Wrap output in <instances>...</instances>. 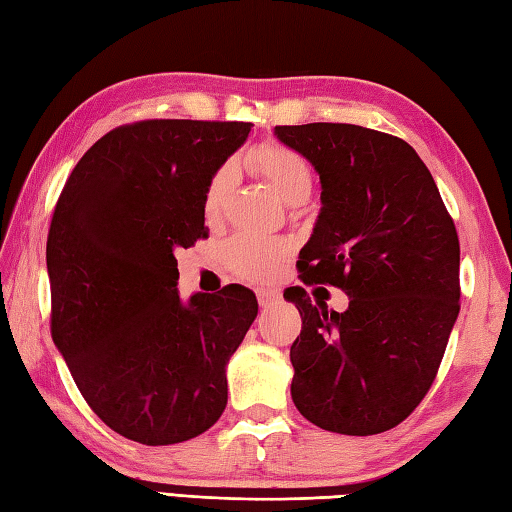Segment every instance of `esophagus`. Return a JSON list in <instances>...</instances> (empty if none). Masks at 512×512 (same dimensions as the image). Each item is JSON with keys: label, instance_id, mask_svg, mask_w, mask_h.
<instances>
[{"label": "esophagus", "instance_id": "esophagus-1", "mask_svg": "<svg viewBox=\"0 0 512 512\" xmlns=\"http://www.w3.org/2000/svg\"><path fill=\"white\" fill-rule=\"evenodd\" d=\"M256 296H258V305L263 307V309L274 307L276 302L280 300V294H278V291H274V289H258Z\"/></svg>", "mask_w": 512, "mask_h": 512}]
</instances>
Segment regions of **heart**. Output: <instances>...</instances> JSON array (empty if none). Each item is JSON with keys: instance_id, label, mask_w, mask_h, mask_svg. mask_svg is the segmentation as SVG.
Listing matches in <instances>:
<instances>
[{"instance_id": "heart-1", "label": "heart", "mask_w": 512, "mask_h": 512, "mask_svg": "<svg viewBox=\"0 0 512 512\" xmlns=\"http://www.w3.org/2000/svg\"><path fill=\"white\" fill-rule=\"evenodd\" d=\"M243 163L249 170L274 187L283 201L298 205L307 201L314 192L316 174L314 168L302 156L287 148L283 143H260L243 156ZM232 192V168L221 165L207 181L203 194V212L207 218H218ZM225 260L238 276L256 283L271 280L280 269V263L287 258L289 247L278 238H267L254 232H241L225 243Z\"/></svg>"}]
</instances>
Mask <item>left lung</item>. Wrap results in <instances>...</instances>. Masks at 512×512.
<instances>
[{"label":"left lung","mask_w":512,"mask_h":512,"mask_svg":"<svg viewBox=\"0 0 512 512\" xmlns=\"http://www.w3.org/2000/svg\"><path fill=\"white\" fill-rule=\"evenodd\" d=\"M320 174L322 210L300 249L305 285L338 287L327 309L289 287L302 331L291 398L331 433L375 435L424 400L460 314V238L429 168L409 143L351 123L276 125Z\"/></svg>","instance_id":"8db88e82"}]
</instances>
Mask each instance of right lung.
I'll use <instances>...</instances> for the list:
<instances>
[{"instance_id": "obj_1", "label": "right lung", "mask_w": 512, "mask_h": 512, "mask_svg": "<svg viewBox=\"0 0 512 512\" xmlns=\"http://www.w3.org/2000/svg\"><path fill=\"white\" fill-rule=\"evenodd\" d=\"M252 123L145 119L81 156L50 221V333L83 400L112 431L168 446L227 404L225 367L258 314L254 291H176L174 252L207 236L210 176Z\"/></svg>"}]
</instances>
